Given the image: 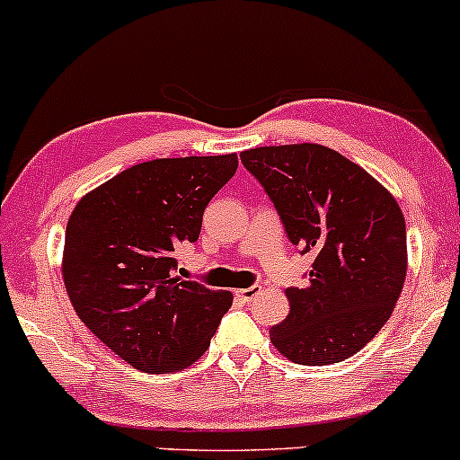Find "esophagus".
Wrapping results in <instances>:
<instances>
[{
  "label": "esophagus",
  "instance_id": "obj_1",
  "mask_svg": "<svg viewBox=\"0 0 460 460\" xmlns=\"http://www.w3.org/2000/svg\"><path fill=\"white\" fill-rule=\"evenodd\" d=\"M260 292H261L260 285H252V288H246V289H235V296L240 298L242 303H251V300L255 298Z\"/></svg>",
  "mask_w": 460,
  "mask_h": 460
}]
</instances>
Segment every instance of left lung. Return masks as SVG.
I'll return each instance as SVG.
<instances>
[{
    "mask_svg": "<svg viewBox=\"0 0 460 460\" xmlns=\"http://www.w3.org/2000/svg\"><path fill=\"white\" fill-rule=\"evenodd\" d=\"M240 157L272 199L289 242L315 255L307 285L285 289L289 314L270 329L274 348L300 366L344 361L383 329L402 292L398 200L329 146H257Z\"/></svg>",
    "mask_w": 460,
    "mask_h": 460,
    "instance_id": "1",
    "label": "left lung"
}]
</instances>
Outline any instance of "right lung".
Listing matches in <instances>:
<instances>
[{
  "mask_svg": "<svg viewBox=\"0 0 460 460\" xmlns=\"http://www.w3.org/2000/svg\"><path fill=\"white\" fill-rule=\"evenodd\" d=\"M237 155L136 164L79 199L66 223L62 279L79 320L131 367L168 374L209 348L234 294L177 274L203 212Z\"/></svg>",
  "mask_w": 460,
  "mask_h": 460,
  "instance_id": "1",
  "label": "right lung"
}]
</instances>
